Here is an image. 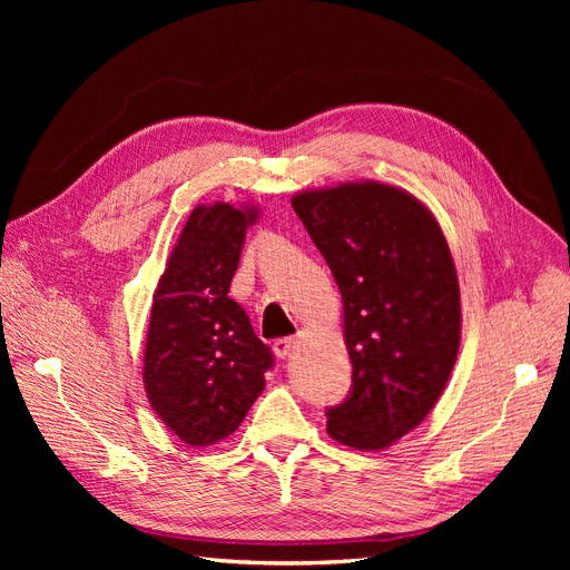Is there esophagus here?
<instances>
[{"label": "esophagus", "instance_id": "obj_1", "mask_svg": "<svg viewBox=\"0 0 570 570\" xmlns=\"http://www.w3.org/2000/svg\"><path fill=\"white\" fill-rule=\"evenodd\" d=\"M295 344H297L295 337H278L273 342V352L278 358H285V356H289L292 350H295Z\"/></svg>", "mask_w": 570, "mask_h": 570}]
</instances>
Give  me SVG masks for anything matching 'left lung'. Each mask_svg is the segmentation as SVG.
<instances>
[{
  "instance_id": "obj_1",
  "label": "left lung",
  "mask_w": 570,
  "mask_h": 570,
  "mask_svg": "<svg viewBox=\"0 0 570 570\" xmlns=\"http://www.w3.org/2000/svg\"><path fill=\"white\" fill-rule=\"evenodd\" d=\"M344 304L352 387L325 409L327 435L383 450L416 428L450 381L461 304L450 247L404 189L352 183L292 197Z\"/></svg>"
}]
</instances>
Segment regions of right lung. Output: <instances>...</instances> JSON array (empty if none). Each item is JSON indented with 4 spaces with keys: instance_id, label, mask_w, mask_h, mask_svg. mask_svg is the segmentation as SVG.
I'll return each instance as SVG.
<instances>
[{
    "instance_id": "1",
    "label": "right lung",
    "mask_w": 570,
    "mask_h": 570,
    "mask_svg": "<svg viewBox=\"0 0 570 570\" xmlns=\"http://www.w3.org/2000/svg\"><path fill=\"white\" fill-rule=\"evenodd\" d=\"M256 212L197 206L154 292L145 350L149 404L195 446L235 433L275 358L228 297Z\"/></svg>"
}]
</instances>
